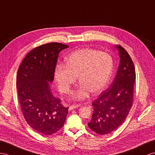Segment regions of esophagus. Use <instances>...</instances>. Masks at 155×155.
<instances>
[{
    "mask_svg": "<svg viewBox=\"0 0 155 155\" xmlns=\"http://www.w3.org/2000/svg\"><path fill=\"white\" fill-rule=\"evenodd\" d=\"M81 106V104H73V105H71L70 107H69V110H73L74 109H76V108H78V107Z\"/></svg>",
    "mask_w": 155,
    "mask_h": 155,
    "instance_id": "esophagus-1",
    "label": "esophagus"
}]
</instances>
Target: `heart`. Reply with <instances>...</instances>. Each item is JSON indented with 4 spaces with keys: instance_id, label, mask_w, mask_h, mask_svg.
<instances>
[{
    "instance_id": "obj_1",
    "label": "heart",
    "mask_w": 155,
    "mask_h": 155,
    "mask_svg": "<svg viewBox=\"0 0 155 155\" xmlns=\"http://www.w3.org/2000/svg\"><path fill=\"white\" fill-rule=\"evenodd\" d=\"M113 70V60L109 54L85 48L75 51L67 57L65 65H57L54 77L59 91L69 94L78 77L81 85L73 93V97L81 100L88 96L90 91L96 94L104 90Z\"/></svg>"
}]
</instances>
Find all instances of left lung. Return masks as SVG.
Listing matches in <instances>:
<instances>
[{
    "label": "left lung",
    "mask_w": 155,
    "mask_h": 155,
    "mask_svg": "<svg viewBox=\"0 0 155 155\" xmlns=\"http://www.w3.org/2000/svg\"><path fill=\"white\" fill-rule=\"evenodd\" d=\"M120 65L110 87L92 101L94 113L89 128L100 135L116 130L125 120L132 107L136 71L132 59L121 46H116Z\"/></svg>",
    "instance_id": "1"
}]
</instances>
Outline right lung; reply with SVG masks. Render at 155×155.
<instances>
[{"label":"right lung","instance_id":"right-lung-1","mask_svg":"<svg viewBox=\"0 0 155 155\" xmlns=\"http://www.w3.org/2000/svg\"><path fill=\"white\" fill-rule=\"evenodd\" d=\"M69 46L51 42L35 48L26 55L17 73L16 86L23 116L31 128L51 135L63 126L69 107L51 92L59 53Z\"/></svg>","mask_w":155,"mask_h":155}]
</instances>
